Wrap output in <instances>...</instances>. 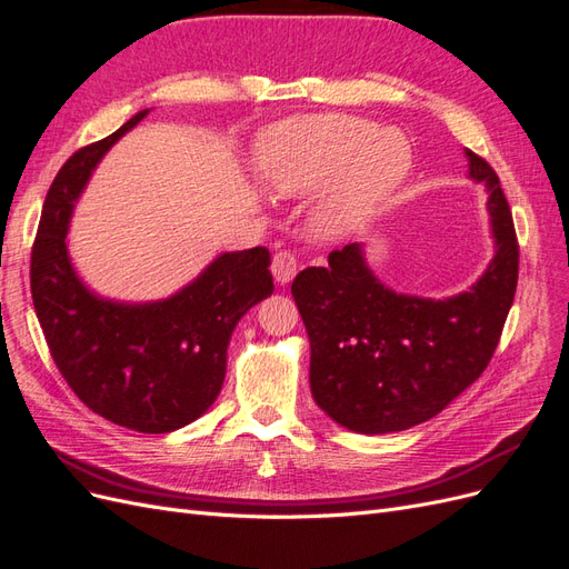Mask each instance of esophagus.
I'll use <instances>...</instances> for the list:
<instances>
[{
	"label": "esophagus",
	"mask_w": 569,
	"mask_h": 569,
	"mask_svg": "<svg viewBox=\"0 0 569 569\" xmlns=\"http://www.w3.org/2000/svg\"><path fill=\"white\" fill-rule=\"evenodd\" d=\"M297 266H299V261H297V253L295 251H278L272 256V278L278 280L280 284H287L291 278H295L297 274Z\"/></svg>",
	"instance_id": "34e87169"
}]
</instances>
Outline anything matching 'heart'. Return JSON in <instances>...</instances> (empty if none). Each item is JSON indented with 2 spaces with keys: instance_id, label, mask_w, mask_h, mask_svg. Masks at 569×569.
<instances>
[{
  "instance_id": "obj_1",
  "label": "heart",
  "mask_w": 569,
  "mask_h": 569,
  "mask_svg": "<svg viewBox=\"0 0 569 569\" xmlns=\"http://www.w3.org/2000/svg\"><path fill=\"white\" fill-rule=\"evenodd\" d=\"M412 163L401 130L351 113L282 120L258 142L263 180L284 197L327 194L316 209L322 237L358 230L403 182Z\"/></svg>"
}]
</instances>
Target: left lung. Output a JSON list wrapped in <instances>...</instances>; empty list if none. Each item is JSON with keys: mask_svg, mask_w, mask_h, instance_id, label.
I'll return each mask as SVG.
<instances>
[{"mask_svg": "<svg viewBox=\"0 0 569 569\" xmlns=\"http://www.w3.org/2000/svg\"><path fill=\"white\" fill-rule=\"evenodd\" d=\"M487 182L496 256L470 291L432 301L387 289L360 244L335 249L327 268L291 282L311 339V391L341 427L401 432L435 418L487 370L518 289L520 244L496 170L468 151Z\"/></svg>", "mask_w": 569, "mask_h": 569, "instance_id": "1", "label": "left lung"}]
</instances>
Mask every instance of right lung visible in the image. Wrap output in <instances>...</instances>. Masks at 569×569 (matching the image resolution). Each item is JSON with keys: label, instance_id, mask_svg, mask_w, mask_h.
Here are the masks:
<instances>
[{"label": "right lung", "instance_id": "obj_1", "mask_svg": "<svg viewBox=\"0 0 569 569\" xmlns=\"http://www.w3.org/2000/svg\"><path fill=\"white\" fill-rule=\"evenodd\" d=\"M144 116L61 166L30 253V291L49 353L78 399L120 427L163 435L211 408L234 325L274 287L263 247L218 256L192 284L157 303L104 301L78 280L66 251L73 203L99 159Z\"/></svg>", "mask_w": 569, "mask_h": 569}]
</instances>
